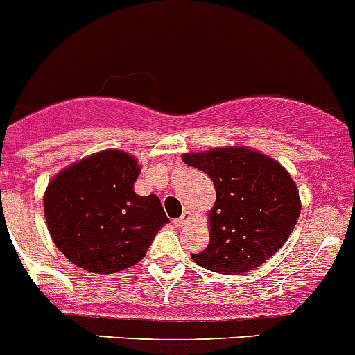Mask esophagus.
<instances>
[{"label":"esophagus","mask_w":355,"mask_h":355,"mask_svg":"<svg viewBox=\"0 0 355 355\" xmlns=\"http://www.w3.org/2000/svg\"><path fill=\"white\" fill-rule=\"evenodd\" d=\"M189 223H190V211H183V215H181L180 219L174 220V226L181 228V226H187Z\"/></svg>","instance_id":"34e87169"}]
</instances>
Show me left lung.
Masks as SVG:
<instances>
[{
	"instance_id": "obj_1",
	"label": "left lung",
	"mask_w": 355,
	"mask_h": 355,
	"mask_svg": "<svg viewBox=\"0 0 355 355\" xmlns=\"http://www.w3.org/2000/svg\"><path fill=\"white\" fill-rule=\"evenodd\" d=\"M187 165L214 181L210 242L192 255L201 268L241 275L271 259L289 239L302 210L289 172L272 157L246 147L189 153Z\"/></svg>"
}]
</instances>
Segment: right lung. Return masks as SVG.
<instances>
[{
	"label": "right lung",
	"instance_id": "right-lung-1",
	"mask_svg": "<svg viewBox=\"0 0 355 355\" xmlns=\"http://www.w3.org/2000/svg\"><path fill=\"white\" fill-rule=\"evenodd\" d=\"M138 175L135 156L111 148L69 165L48 183V232L66 259L98 275L144 259L168 219L157 196L135 192Z\"/></svg>",
	"mask_w": 355,
	"mask_h": 355
}]
</instances>
